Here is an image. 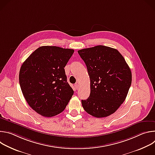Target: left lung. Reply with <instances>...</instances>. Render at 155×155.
Segmentation results:
<instances>
[{"label":"left lung","instance_id":"1","mask_svg":"<svg viewBox=\"0 0 155 155\" xmlns=\"http://www.w3.org/2000/svg\"><path fill=\"white\" fill-rule=\"evenodd\" d=\"M74 52L54 46L41 47L22 64L21 89L28 104L38 114L45 117L59 114L73 96L64 68Z\"/></svg>","mask_w":155,"mask_h":155}]
</instances>
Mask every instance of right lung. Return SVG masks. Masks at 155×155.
<instances>
[{
  "mask_svg": "<svg viewBox=\"0 0 155 155\" xmlns=\"http://www.w3.org/2000/svg\"><path fill=\"white\" fill-rule=\"evenodd\" d=\"M90 78V95L81 100L85 111L94 117L112 115L125 101L132 81L130 68L114 48L103 45L78 51Z\"/></svg>",
  "mask_w": 155,
  "mask_h": 155,
  "instance_id": "add662e5",
  "label": "right lung"
}]
</instances>
